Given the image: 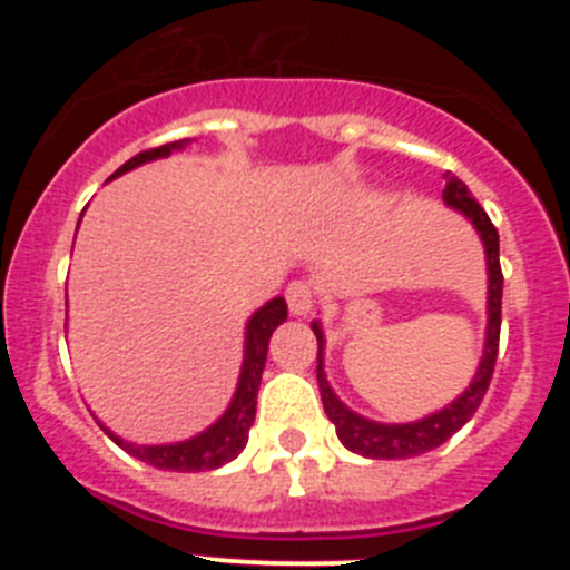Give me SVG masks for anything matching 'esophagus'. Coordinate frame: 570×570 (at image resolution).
I'll use <instances>...</instances> for the list:
<instances>
[{"label":"esophagus","instance_id":"1","mask_svg":"<svg viewBox=\"0 0 570 570\" xmlns=\"http://www.w3.org/2000/svg\"><path fill=\"white\" fill-rule=\"evenodd\" d=\"M285 299H288V308L294 316H305L314 308V285L308 279H294L285 288Z\"/></svg>","mask_w":570,"mask_h":570}]
</instances>
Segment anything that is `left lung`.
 Listing matches in <instances>:
<instances>
[{
  "label": "left lung",
  "instance_id": "1",
  "mask_svg": "<svg viewBox=\"0 0 570 570\" xmlns=\"http://www.w3.org/2000/svg\"><path fill=\"white\" fill-rule=\"evenodd\" d=\"M442 199H445L451 208L462 210L473 223V228L480 230L482 242H485V256H488V336H485V354H482L480 371L473 376L471 387L456 402H451L448 407H442L440 414H431L420 422H407V425H382V422H371L365 416L347 411L336 394L331 391L328 380H325V371H322V340L320 325L314 322L316 334V382H320L322 405H325V414L336 425V436L342 440V445L351 448L354 454L371 456V460H405V456H420L425 451H434L442 442L451 440V436L476 414L482 396H485L488 385H491L493 365H497V351H500V322H502V268H500V234L493 228V223L488 219V214L482 210V205L476 203L468 190V185L462 179H456L454 174H445V190H442Z\"/></svg>",
  "mask_w": 570,
  "mask_h": 570
}]
</instances>
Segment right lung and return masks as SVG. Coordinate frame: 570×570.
Segmentation results:
<instances>
[{
  "instance_id": "add662e5",
  "label": "right lung",
  "mask_w": 570,
  "mask_h": 570,
  "mask_svg": "<svg viewBox=\"0 0 570 570\" xmlns=\"http://www.w3.org/2000/svg\"><path fill=\"white\" fill-rule=\"evenodd\" d=\"M183 145L185 142H168L159 145V148L142 150L134 159H128L114 176L125 174V170L136 168V165L150 163V159H159V156H168L170 150L183 148ZM285 316H288V305H285L282 296L271 299L265 308H259L250 316L248 334H245V362H242L239 385H236V394L230 400V407L223 414V420H216L208 431H203V434L188 442H176V445H130V442H122L119 436H114L108 431L110 440L116 445H122L136 460L148 462L154 468H163V471H210V468H219L234 460L242 448H245V442H248V431L256 416V394H259L262 367H265V356H268L271 334H274L279 322H285Z\"/></svg>"
}]
</instances>
